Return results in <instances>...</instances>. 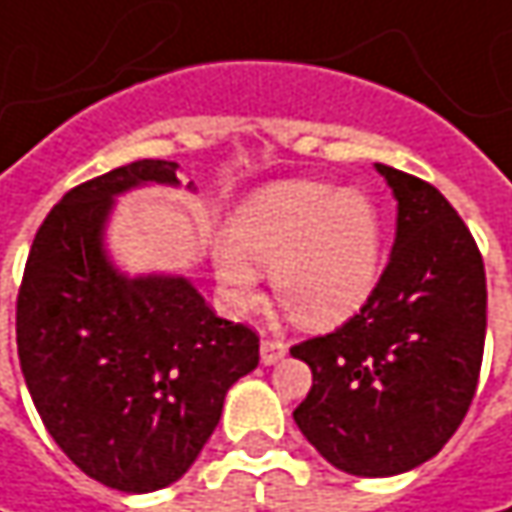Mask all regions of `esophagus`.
Returning a JSON list of instances; mask_svg holds the SVG:
<instances>
[{"mask_svg":"<svg viewBox=\"0 0 512 512\" xmlns=\"http://www.w3.org/2000/svg\"><path fill=\"white\" fill-rule=\"evenodd\" d=\"M287 344L279 339H262V364H276L285 359Z\"/></svg>","mask_w":512,"mask_h":512,"instance_id":"1","label":"esophagus"}]
</instances>
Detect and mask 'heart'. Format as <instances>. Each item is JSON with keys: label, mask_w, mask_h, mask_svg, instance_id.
<instances>
[{"label": "heart", "mask_w": 512, "mask_h": 512, "mask_svg": "<svg viewBox=\"0 0 512 512\" xmlns=\"http://www.w3.org/2000/svg\"><path fill=\"white\" fill-rule=\"evenodd\" d=\"M382 253V216L362 190L276 182L236 210L230 242L213 247V267L233 307L259 299L262 267L293 322L336 327L370 302Z\"/></svg>", "instance_id": "heart-1"}]
</instances>
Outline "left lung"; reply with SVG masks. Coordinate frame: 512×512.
Returning <instances> with one entry per match:
<instances>
[{"label":"left lung","instance_id":"8db88e82","mask_svg":"<svg viewBox=\"0 0 512 512\" xmlns=\"http://www.w3.org/2000/svg\"><path fill=\"white\" fill-rule=\"evenodd\" d=\"M399 202L396 242L370 302L290 347L313 370L293 419L333 467L396 476L433 459L476 396L487 330L484 262L430 182L376 165Z\"/></svg>","mask_w":512,"mask_h":512}]
</instances>
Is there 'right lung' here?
<instances>
[{
    "mask_svg": "<svg viewBox=\"0 0 512 512\" xmlns=\"http://www.w3.org/2000/svg\"><path fill=\"white\" fill-rule=\"evenodd\" d=\"M176 162L139 159L53 205L16 296V347L53 442L90 479L150 493L182 479L216 430L259 336L219 319L182 276L116 273L102 250L113 196L176 185Z\"/></svg>",
    "mask_w": 512,
    "mask_h": 512,
    "instance_id": "obj_1",
    "label": "right lung"
}]
</instances>
